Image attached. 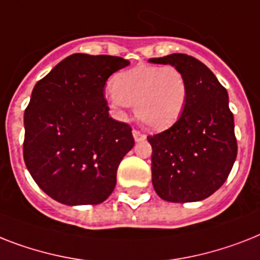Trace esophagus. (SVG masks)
<instances>
[{"mask_svg": "<svg viewBox=\"0 0 260 260\" xmlns=\"http://www.w3.org/2000/svg\"><path fill=\"white\" fill-rule=\"evenodd\" d=\"M134 137H135V141H141L145 139V135L141 134L140 131L134 129Z\"/></svg>", "mask_w": 260, "mask_h": 260, "instance_id": "esophagus-1", "label": "esophagus"}]
</instances>
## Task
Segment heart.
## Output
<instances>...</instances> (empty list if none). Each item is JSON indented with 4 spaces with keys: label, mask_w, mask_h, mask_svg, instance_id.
Returning a JSON list of instances; mask_svg holds the SVG:
<instances>
[{
    "label": "heart",
    "mask_w": 260,
    "mask_h": 260,
    "mask_svg": "<svg viewBox=\"0 0 260 260\" xmlns=\"http://www.w3.org/2000/svg\"><path fill=\"white\" fill-rule=\"evenodd\" d=\"M188 100V81L174 65H137L113 80L109 101L120 113L135 105L137 119L149 129L163 131L181 116Z\"/></svg>",
    "instance_id": "obj_1"
}]
</instances>
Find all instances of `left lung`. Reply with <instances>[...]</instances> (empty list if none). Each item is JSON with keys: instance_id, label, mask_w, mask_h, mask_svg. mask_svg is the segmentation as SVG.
I'll return each mask as SVG.
<instances>
[{"instance_id": "obj_1", "label": "left lung", "mask_w": 260, "mask_h": 260, "mask_svg": "<svg viewBox=\"0 0 260 260\" xmlns=\"http://www.w3.org/2000/svg\"><path fill=\"white\" fill-rule=\"evenodd\" d=\"M149 62L174 65L188 81V100L178 121L147 137L153 188L172 203L206 199L227 180L238 153L229 93L195 57L174 53Z\"/></svg>"}]
</instances>
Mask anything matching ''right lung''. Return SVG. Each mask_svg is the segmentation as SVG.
I'll return each mask as SVG.
<instances>
[{"mask_svg":"<svg viewBox=\"0 0 260 260\" xmlns=\"http://www.w3.org/2000/svg\"><path fill=\"white\" fill-rule=\"evenodd\" d=\"M129 65L121 57L75 53L33 88L25 109L24 160L40 188L67 206L99 204L134 148L132 128L109 116L104 86Z\"/></svg>","mask_w":260,"mask_h":260,"instance_id":"obj_1","label":"right lung"}]
</instances>
